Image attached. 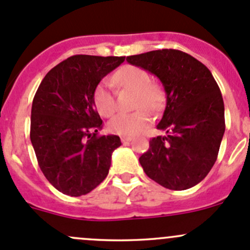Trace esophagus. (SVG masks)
<instances>
[{
  "instance_id": "esophagus-1",
  "label": "esophagus",
  "mask_w": 250,
  "mask_h": 250,
  "mask_svg": "<svg viewBox=\"0 0 250 250\" xmlns=\"http://www.w3.org/2000/svg\"><path fill=\"white\" fill-rule=\"evenodd\" d=\"M121 140H122L123 144H125V143H129V141H132L133 138L132 137H121Z\"/></svg>"
}]
</instances>
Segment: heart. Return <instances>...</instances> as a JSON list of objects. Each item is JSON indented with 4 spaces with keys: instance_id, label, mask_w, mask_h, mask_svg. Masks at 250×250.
<instances>
[{
    "instance_id": "heart-1",
    "label": "heart",
    "mask_w": 250,
    "mask_h": 250,
    "mask_svg": "<svg viewBox=\"0 0 250 250\" xmlns=\"http://www.w3.org/2000/svg\"><path fill=\"white\" fill-rule=\"evenodd\" d=\"M113 80L125 89L137 93L135 106L157 110L163 102V93L157 84L150 82L147 71L138 66L127 65L116 72ZM93 100L98 112L109 117L116 111V100L113 97L111 83L102 81L95 87ZM151 122L150 113L146 110H138L132 113H120L109 122L111 133L123 137H133L145 130Z\"/></svg>"
}]
</instances>
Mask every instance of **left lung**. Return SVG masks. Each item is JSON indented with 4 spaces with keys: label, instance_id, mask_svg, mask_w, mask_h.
Here are the masks:
<instances>
[{
    "label": "left lung",
    "instance_id": "1",
    "mask_svg": "<svg viewBox=\"0 0 250 250\" xmlns=\"http://www.w3.org/2000/svg\"><path fill=\"white\" fill-rule=\"evenodd\" d=\"M155 75L167 98L157 125L165 137L150 140L139 162L150 179L169 190H188L210 172L225 133V109L208 67L188 53L160 49L127 57Z\"/></svg>",
    "mask_w": 250,
    "mask_h": 250
}]
</instances>
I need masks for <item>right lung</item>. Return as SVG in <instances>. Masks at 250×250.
<instances>
[{
	"label": "right lung",
	"mask_w": 250,
	"mask_h": 250,
	"mask_svg": "<svg viewBox=\"0 0 250 250\" xmlns=\"http://www.w3.org/2000/svg\"><path fill=\"white\" fill-rule=\"evenodd\" d=\"M125 57L74 55L42 80L31 107L30 139L46 179L64 195H87L109 174L117 135H98L93 94Z\"/></svg>",
	"instance_id": "right-lung-1"
}]
</instances>
